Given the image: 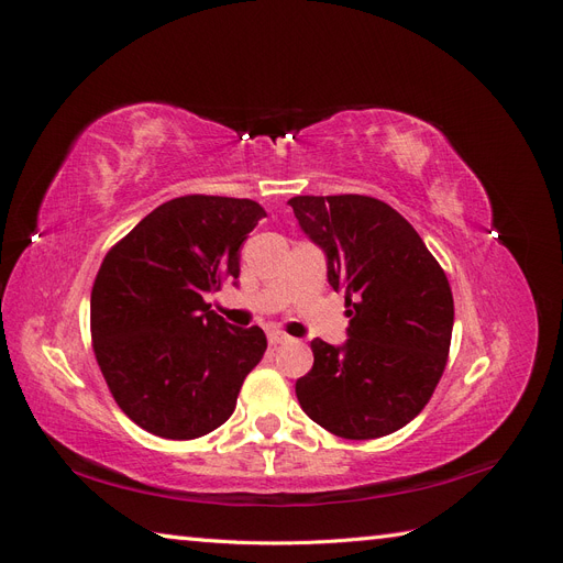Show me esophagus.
Returning a JSON list of instances; mask_svg holds the SVG:
<instances>
[{"instance_id":"1","label":"esophagus","mask_w":563,"mask_h":563,"mask_svg":"<svg viewBox=\"0 0 563 563\" xmlns=\"http://www.w3.org/2000/svg\"><path fill=\"white\" fill-rule=\"evenodd\" d=\"M269 345H284V343H291V335H286L282 331H269Z\"/></svg>"}]
</instances>
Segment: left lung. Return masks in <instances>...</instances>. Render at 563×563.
<instances>
[{"mask_svg": "<svg viewBox=\"0 0 563 563\" xmlns=\"http://www.w3.org/2000/svg\"><path fill=\"white\" fill-rule=\"evenodd\" d=\"M300 230L327 255L345 294L347 340H312L314 364L296 397L323 430L378 439L411 422L444 373L453 294L444 269L408 220L364 195L288 199Z\"/></svg>", "mask_w": 563, "mask_h": 563, "instance_id": "left-lung-1", "label": "left lung"}]
</instances>
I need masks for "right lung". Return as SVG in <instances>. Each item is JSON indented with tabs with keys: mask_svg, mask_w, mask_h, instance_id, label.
Listing matches in <instances>:
<instances>
[{
	"mask_svg": "<svg viewBox=\"0 0 563 563\" xmlns=\"http://www.w3.org/2000/svg\"><path fill=\"white\" fill-rule=\"evenodd\" d=\"M258 201L190 195L147 213L98 269L91 338L119 408L164 439H197L223 424L244 378L263 360V329L232 327L203 300L240 286Z\"/></svg>",
	"mask_w": 563,
	"mask_h": 563,
	"instance_id": "right-lung-1",
	"label": "right lung"
}]
</instances>
